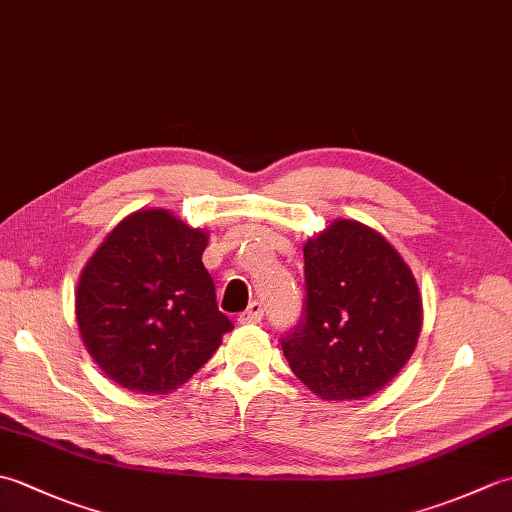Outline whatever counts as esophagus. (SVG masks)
<instances>
[{
    "mask_svg": "<svg viewBox=\"0 0 512 512\" xmlns=\"http://www.w3.org/2000/svg\"><path fill=\"white\" fill-rule=\"evenodd\" d=\"M264 319V306L259 301H250V306L239 314V323H259Z\"/></svg>",
    "mask_w": 512,
    "mask_h": 512,
    "instance_id": "esophagus-1",
    "label": "esophagus"
}]
</instances>
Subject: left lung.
Wrapping results in <instances>:
<instances>
[{
  "label": "left lung",
  "instance_id": "1",
  "mask_svg": "<svg viewBox=\"0 0 512 512\" xmlns=\"http://www.w3.org/2000/svg\"><path fill=\"white\" fill-rule=\"evenodd\" d=\"M306 299L281 347L303 385L323 400H358L394 378L418 343L416 279L387 239L339 220L303 246Z\"/></svg>",
  "mask_w": 512,
  "mask_h": 512
}]
</instances>
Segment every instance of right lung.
<instances>
[{
  "label": "right lung",
  "instance_id": "right-lung-1",
  "mask_svg": "<svg viewBox=\"0 0 512 512\" xmlns=\"http://www.w3.org/2000/svg\"><path fill=\"white\" fill-rule=\"evenodd\" d=\"M206 242V233L169 211H138L83 268L76 290L83 343L121 387L169 394L233 330L202 264Z\"/></svg>",
  "mask_w": 512,
  "mask_h": 512
}]
</instances>
